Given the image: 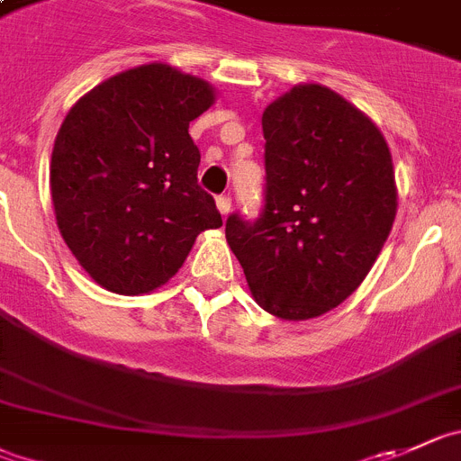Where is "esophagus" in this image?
Wrapping results in <instances>:
<instances>
[{"label": "esophagus", "mask_w": 461, "mask_h": 461, "mask_svg": "<svg viewBox=\"0 0 461 461\" xmlns=\"http://www.w3.org/2000/svg\"><path fill=\"white\" fill-rule=\"evenodd\" d=\"M216 204H218V211H221V216H227V213H230V209H231V197L230 195H218Z\"/></svg>", "instance_id": "34e87169"}]
</instances>
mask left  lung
Returning <instances> with one entry per match:
<instances>
[{
    "label": "left lung",
    "mask_w": 461,
    "mask_h": 461,
    "mask_svg": "<svg viewBox=\"0 0 461 461\" xmlns=\"http://www.w3.org/2000/svg\"><path fill=\"white\" fill-rule=\"evenodd\" d=\"M266 204L225 236L261 309L307 321L364 282L398 209L389 145L368 115L321 84L266 106Z\"/></svg>",
    "instance_id": "8db88e82"
}]
</instances>
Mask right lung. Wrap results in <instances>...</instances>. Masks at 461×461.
Masks as SVG:
<instances>
[{
    "mask_svg": "<svg viewBox=\"0 0 461 461\" xmlns=\"http://www.w3.org/2000/svg\"><path fill=\"white\" fill-rule=\"evenodd\" d=\"M216 93L166 63L95 86L56 133L50 166L56 225L81 268L120 295L158 289L197 234L216 230V202L197 184L188 124Z\"/></svg>",
    "mask_w": 461,
    "mask_h": 461,
    "instance_id": "add662e5",
    "label": "right lung"
}]
</instances>
